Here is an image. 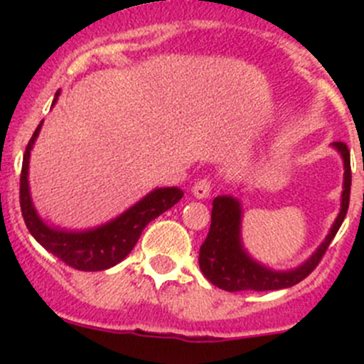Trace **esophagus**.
<instances>
[{"label":"esophagus","instance_id":"34e87169","mask_svg":"<svg viewBox=\"0 0 364 364\" xmlns=\"http://www.w3.org/2000/svg\"><path fill=\"white\" fill-rule=\"evenodd\" d=\"M192 193L196 199H208V197L211 196V181H209V179H199V181L192 186Z\"/></svg>","mask_w":364,"mask_h":364}]
</instances>
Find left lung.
<instances>
[{"label": "left lung", "instance_id": "left-lung-1", "mask_svg": "<svg viewBox=\"0 0 364 364\" xmlns=\"http://www.w3.org/2000/svg\"><path fill=\"white\" fill-rule=\"evenodd\" d=\"M331 146L338 151L343 161V190H341L338 216L317 250L292 269H273L264 266L247 252L241 240V220H243L241 200L232 196H218L213 200L211 227L199 252L200 271L213 285L229 292L278 291L299 284L315 269L333 237L338 232L350 199V153L343 142H333Z\"/></svg>", "mask_w": 364, "mask_h": 364}]
</instances>
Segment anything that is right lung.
<instances>
[{
	"mask_svg": "<svg viewBox=\"0 0 364 364\" xmlns=\"http://www.w3.org/2000/svg\"><path fill=\"white\" fill-rule=\"evenodd\" d=\"M61 91L58 90L50 107H54ZM42 123L36 127L35 134L26 146L23 172H21V211L31 236L68 266L79 271H104L116 266L124 259L141 237L142 230L151 220L159 218L161 213L178 204L183 197V190L178 186H164L146 193L139 203L117 215L116 218L98 227L84 230H70L47 223L36 211L29 192V156L36 137L42 130Z\"/></svg>",
	"mask_w": 364,
	"mask_h": 364,
	"instance_id": "right-lung-1",
	"label": "right lung"
}]
</instances>
